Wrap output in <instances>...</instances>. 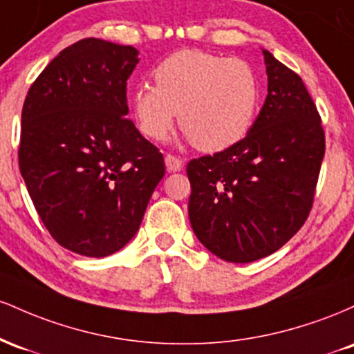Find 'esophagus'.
Here are the masks:
<instances>
[{
    "label": "esophagus",
    "mask_w": 354,
    "mask_h": 354,
    "mask_svg": "<svg viewBox=\"0 0 354 354\" xmlns=\"http://www.w3.org/2000/svg\"><path fill=\"white\" fill-rule=\"evenodd\" d=\"M165 163H166V168H168V171H171V173L180 171V169L183 168V161L178 156H174V154H166Z\"/></svg>",
    "instance_id": "esophagus-1"
}]
</instances>
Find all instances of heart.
Wrapping results in <instances>:
<instances>
[{"instance_id":"1","label":"heart","mask_w":354,"mask_h":354,"mask_svg":"<svg viewBox=\"0 0 354 354\" xmlns=\"http://www.w3.org/2000/svg\"><path fill=\"white\" fill-rule=\"evenodd\" d=\"M154 86L138 84L129 106L140 133L161 141L178 123L205 153L231 148L250 133L259 80L246 61L200 50L173 53L154 70Z\"/></svg>"}]
</instances>
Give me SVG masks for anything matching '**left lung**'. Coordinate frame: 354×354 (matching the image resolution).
Returning <instances> with one entry per match:
<instances>
[{
  "mask_svg": "<svg viewBox=\"0 0 354 354\" xmlns=\"http://www.w3.org/2000/svg\"><path fill=\"white\" fill-rule=\"evenodd\" d=\"M268 96L250 133L225 151L191 160V228L230 263L274 253L298 233L315 198L324 131L303 80L263 50Z\"/></svg>",
  "mask_w": 354,
  "mask_h": 354,
  "instance_id": "1",
  "label": "left lung"
}]
</instances>
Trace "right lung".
<instances>
[{
  "mask_svg": "<svg viewBox=\"0 0 354 354\" xmlns=\"http://www.w3.org/2000/svg\"><path fill=\"white\" fill-rule=\"evenodd\" d=\"M138 50L98 38L64 48L28 91L19 171L39 218L66 250L120 251L140 230L163 154L128 120Z\"/></svg>",
  "mask_w": 354,
  "mask_h": 354,
  "instance_id": "obj_1",
  "label": "right lung"
}]
</instances>
